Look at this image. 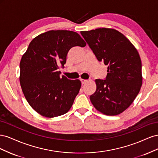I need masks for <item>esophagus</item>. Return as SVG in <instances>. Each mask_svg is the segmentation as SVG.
Here are the masks:
<instances>
[{"label": "esophagus", "instance_id": "34e87169", "mask_svg": "<svg viewBox=\"0 0 158 158\" xmlns=\"http://www.w3.org/2000/svg\"><path fill=\"white\" fill-rule=\"evenodd\" d=\"M80 80L81 81V82H82V84H84L88 82V80H84V79H82V78H81Z\"/></svg>", "mask_w": 158, "mask_h": 158}]
</instances>
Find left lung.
<instances>
[{"label":"left lung","mask_w":158,"mask_h":158,"mask_svg":"<svg viewBox=\"0 0 158 158\" xmlns=\"http://www.w3.org/2000/svg\"><path fill=\"white\" fill-rule=\"evenodd\" d=\"M80 33L97 59L108 66L106 79L95 80L96 91L90 95L91 102L107 115L120 114L131 106L142 86L140 55L117 30L103 27Z\"/></svg>","instance_id":"left-lung-1"}]
</instances>
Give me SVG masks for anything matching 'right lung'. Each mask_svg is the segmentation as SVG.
<instances>
[{"label": "right lung", "mask_w": 158, "mask_h": 158, "mask_svg": "<svg viewBox=\"0 0 158 158\" xmlns=\"http://www.w3.org/2000/svg\"><path fill=\"white\" fill-rule=\"evenodd\" d=\"M85 45L78 33L68 30L47 31L30 42L20 63V82L28 103L41 115L58 117L71 108L81 82L60 76L58 70L72 47Z\"/></svg>", "instance_id": "obj_1"}]
</instances>
